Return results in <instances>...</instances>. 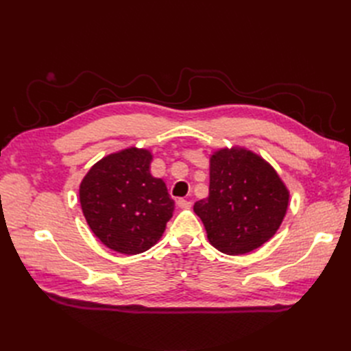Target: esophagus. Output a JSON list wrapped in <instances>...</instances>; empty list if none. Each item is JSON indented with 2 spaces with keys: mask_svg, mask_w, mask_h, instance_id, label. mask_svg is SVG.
Segmentation results:
<instances>
[{
  "mask_svg": "<svg viewBox=\"0 0 351 351\" xmlns=\"http://www.w3.org/2000/svg\"><path fill=\"white\" fill-rule=\"evenodd\" d=\"M177 205H178L180 208H183V209H187V208H192V200H187V199H183V197H180V199L177 200Z\"/></svg>",
  "mask_w": 351,
  "mask_h": 351,
  "instance_id": "1",
  "label": "esophagus"
}]
</instances>
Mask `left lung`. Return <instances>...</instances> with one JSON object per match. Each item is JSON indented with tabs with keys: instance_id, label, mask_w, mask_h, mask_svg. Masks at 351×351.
Masks as SVG:
<instances>
[{
	"instance_id": "1",
	"label": "left lung",
	"mask_w": 351,
	"mask_h": 351,
	"mask_svg": "<svg viewBox=\"0 0 351 351\" xmlns=\"http://www.w3.org/2000/svg\"><path fill=\"white\" fill-rule=\"evenodd\" d=\"M290 192L274 167L246 147H222L209 159V196L193 210L209 243L237 256L267 243L280 228Z\"/></svg>"
}]
</instances>
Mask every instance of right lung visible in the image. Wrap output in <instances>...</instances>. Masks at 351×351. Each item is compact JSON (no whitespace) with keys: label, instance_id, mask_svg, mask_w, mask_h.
<instances>
[{"label":"right lung","instance_id":"right-lung-1","mask_svg":"<svg viewBox=\"0 0 351 351\" xmlns=\"http://www.w3.org/2000/svg\"><path fill=\"white\" fill-rule=\"evenodd\" d=\"M152 154L127 147L104 156L83 177L79 199L88 226L105 246L124 254L151 249L173 217L174 200L151 174Z\"/></svg>","mask_w":351,"mask_h":351}]
</instances>
